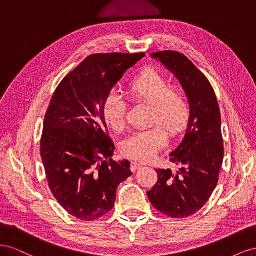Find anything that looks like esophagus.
<instances>
[{"label":"esophagus","instance_id":"1","mask_svg":"<svg viewBox=\"0 0 256 256\" xmlns=\"http://www.w3.org/2000/svg\"><path fill=\"white\" fill-rule=\"evenodd\" d=\"M141 166H142V164H138V162H136V161H131V164H130L131 171H136V170H138Z\"/></svg>","mask_w":256,"mask_h":256}]
</instances>
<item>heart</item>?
I'll list each match as a JSON object with an SVG mask.
<instances>
[{"mask_svg":"<svg viewBox=\"0 0 256 256\" xmlns=\"http://www.w3.org/2000/svg\"><path fill=\"white\" fill-rule=\"evenodd\" d=\"M125 94L131 102L150 104L148 122L158 124L134 132L120 144L125 156L146 161L166 142V132L162 126L171 134H177L187 124L190 111L187 92L180 84L168 83L166 76L157 68L145 67L126 85ZM126 112V104L118 95L110 92L106 97L102 118L114 132H120L125 128Z\"/></svg>","mask_w":256,"mask_h":256,"instance_id":"1","label":"heart"}]
</instances>
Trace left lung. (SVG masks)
Returning <instances> with one entry per match:
<instances>
[{
    "label": "left lung",
    "mask_w": 256,
    "mask_h": 256,
    "mask_svg": "<svg viewBox=\"0 0 256 256\" xmlns=\"http://www.w3.org/2000/svg\"><path fill=\"white\" fill-rule=\"evenodd\" d=\"M159 60L187 92L190 115L182 141L170 152V161L180 166L158 168L157 182L147 191L152 205L171 218H186L202 208L218 182L223 161L221 115L210 82L184 54L159 51Z\"/></svg>",
    "instance_id": "left-lung-1"
}]
</instances>
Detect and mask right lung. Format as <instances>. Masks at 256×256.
I'll use <instances>...</instances> for the list:
<instances>
[{"mask_svg": "<svg viewBox=\"0 0 256 256\" xmlns=\"http://www.w3.org/2000/svg\"><path fill=\"white\" fill-rule=\"evenodd\" d=\"M145 53H97L60 82L44 115L40 156L49 188L76 218L111 210L118 186L131 175L128 160H112L114 144L102 118L106 97Z\"/></svg>", "mask_w": 256, "mask_h": 256, "instance_id": "add662e5", "label": "right lung"}]
</instances>
